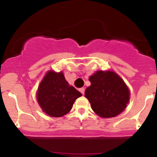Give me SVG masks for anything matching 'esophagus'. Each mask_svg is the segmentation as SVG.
<instances>
[{
  "instance_id": "obj_1",
  "label": "esophagus",
  "mask_w": 157,
  "mask_h": 157,
  "mask_svg": "<svg viewBox=\"0 0 157 157\" xmlns=\"http://www.w3.org/2000/svg\"><path fill=\"white\" fill-rule=\"evenodd\" d=\"M80 91L81 92V94H84V93H85V89H84V88H81V89H80Z\"/></svg>"
}]
</instances>
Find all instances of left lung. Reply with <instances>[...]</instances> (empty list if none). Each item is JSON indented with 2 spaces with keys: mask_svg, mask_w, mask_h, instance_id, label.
<instances>
[{
  "mask_svg": "<svg viewBox=\"0 0 157 157\" xmlns=\"http://www.w3.org/2000/svg\"><path fill=\"white\" fill-rule=\"evenodd\" d=\"M91 86L85 96L91 109L101 117L117 116L129 101V91L123 80L113 71H97L89 77Z\"/></svg>",
  "mask_w": 157,
  "mask_h": 157,
  "instance_id": "left-lung-1",
  "label": "left lung"
}]
</instances>
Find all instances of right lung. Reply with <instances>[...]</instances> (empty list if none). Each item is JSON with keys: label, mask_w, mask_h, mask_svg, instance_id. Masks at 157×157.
<instances>
[{"label": "right lung", "mask_w": 157, "mask_h": 157, "mask_svg": "<svg viewBox=\"0 0 157 157\" xmlns=\"http://www.w3.org/2000/svg\"><path fill=\"white\" fill-rule=\"evenodd\" d=\"M82 94L70 86L62 72L48 71L40 84L37 98L40 106L48 115L60 117L72 109L74 102Z\"/></svg>", "instance_id": "obj_1"}]
</instances>
